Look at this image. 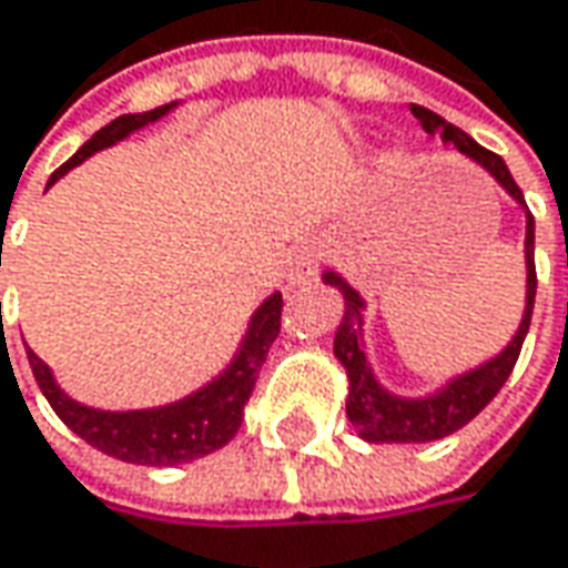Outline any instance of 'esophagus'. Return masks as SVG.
Returning <instances> with one entry per match:
<instances>
[{"label": "esophagus", "instance_id": "1", "mask_svg": "<svg viewBox=\"0 0 568 568\" xmlns=\"http://www.w3.org/2000/svg\"><path fill=\"white\" fill-rule=\"evenodd\" d=\"M317 276V257L311 245H295L288 261H285V283L288 285H307Z\"/></svg>", "mask_w": 568, "mask_h": 568}]
</instances>
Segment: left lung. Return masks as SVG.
Masks as SVG:
<instances>
[{"label":"left lung","mask_w":568,"mask_h":568,"mask_svg":"<svg viewBox=\"0 0 568 568\" xmlns=\"http://www.w3.org/2000/svg\"><path fill=\"white\" fill-rule=\"evenodd\" d=\"M412 115L418 119L420 128L427 134H440L443 144L456 148L480 166L494 182H497L525 213V307H521V321H518L513 339L499 348L497 355H490L487 362L475 364L462 374H453L449 381H443L437 389L424 393V396H402L393 393L389 386H383L374 364L367 358V343H364V311L367 302L362 292L345 280L339 270L323 266V285L336 288L343 298V317L333 336V355L343 364L345 381H348V396H345V415L352 420L355 434L364 443H434L456 434L468 420L484 412V405L499 393V386L509 381L513 367L518 362L521 343L528 336L531 326V311H535V292H538V276H535V220L525 206V197L518 191L516 179L509 175L506 163L497 153L484 150L468 138L462 128L449 125L443 115L430 109L412 103Z\"/></svg>","instance_id":"left-lung-1"}]
</instances>
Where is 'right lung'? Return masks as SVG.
I'll use <instances>...</instances> for the list:
<instances>
[{"label":"right lung","instance_id":"obj_1","mask_svg":"<svg viewBox=\"0 0 568 568\" xmlns=\"http://www.w3.org/2000/svg\"><path fill=\"white\" fill-rule=\"evenodd\" d=\"M175 106H182V100L150 109V112L119 115L115 122L100 128L65 166L52 172L50 185H55L62 175H69L74 166H81L93 153L115 148L119 141L131 138L134 131L160 122ZM280 314H283V295L270 292L264 302L254 307V314L247 317L242 343L216 377H210L204 386H197L194 393H187L182 399L166 402V405H150V408H125V412L93 408L88 402L71 399L55 381L50 364L37 358L30 348L28 362L43 396L52 405V412L65 420V427L74 430L81 440L112 456V459L169 468V465L204 459L239 434L242 412H245V402L251 399L257 371L266 362V352H270L273 339L280 336Z\"/></svg>","mask_w":568,"mask_h":568}]
</instances>
